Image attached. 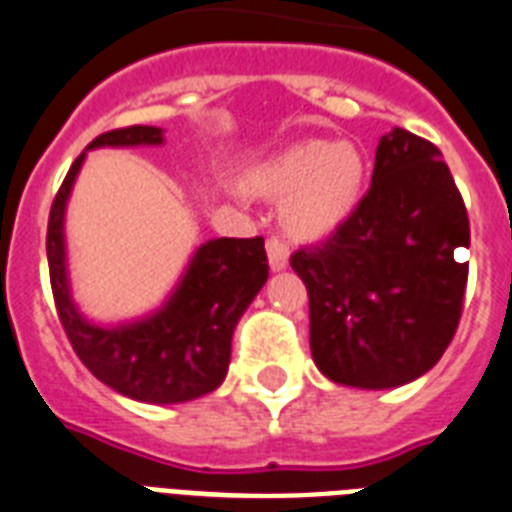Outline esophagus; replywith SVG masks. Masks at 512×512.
I'll return each instance as SVG.
<instances>
[{
    "label": "esophagus",
    "instance_id": "34e87169",
    "mask_svg": "<svg viewBox=\"0 0 512 512\" xmlns=\"http://www.w3.org/2000/svg\"><path fill=\"white\" fill-rule=\"evenodd\" d=\"M268 263L273 270H284L286 265H289V247H286L284 239L270 236L268 239Z\"/></svg>",
    "mask_w": 512,
    "mask_h": 512
}]
</instances>
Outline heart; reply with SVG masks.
Segmentation results:
<instances>
[{"mask_svg": "<svg viewBox=\"0 0 512 512\" xmlns=\"http://www.w3.org/2000/svg\"><path fill=\"white\" fill-rule=\"evenodd\" d=\"M363 155L339 141H302L260 165L252 186L273 199H286L284 220L294 234H326L339 226L360 199Z\"/></svg>", "mask_w": 512, "mask_h": 512, "instance_id": "heart-1", "label": "heart"}]
</instances>
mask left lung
<instances>
[{
    "label": "left lung",
    "instance_id": "8db88e82",
    "mask_svg": "<svg viewBox=\"0 0 512 512\" xmlns=\"http://www.w3.org/2000/svg\"><path fill=\"white\" fill-rule=\"evenodd\" d=\"M471 244L442 152L394 128L376 147L371 189L292 268L310 297V350L334 384L392 389L431 371L458 331Z\"/></svg>",
    "mask_w": 512,
    "mask_h": 512
}]
</instances>
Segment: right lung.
Listing matches in <instances>:
<instances>
[{"instance_id": "1", "label": "right lung", "mask_w": 512, "mask_h": 512, "mask_svg": "<svg viewBox=\"0 0 512 512\" xmlns=\"http://www.w3.org/2000/svg\"><path fill=\"white\" fill-rule=\"evenodd\" d=\"M162 128L128 126L97 136L86 149L155 147ZM86 152L70 165L52 202L47 260L54 305L81 363L110 389L149 405L197 400L223 384L231 363V336L268 281L263 236L210 239L197 247L165 305L147 318L97 326L78 313L70 297L65 255V207Z\"/></svg>"}]
</instances>
